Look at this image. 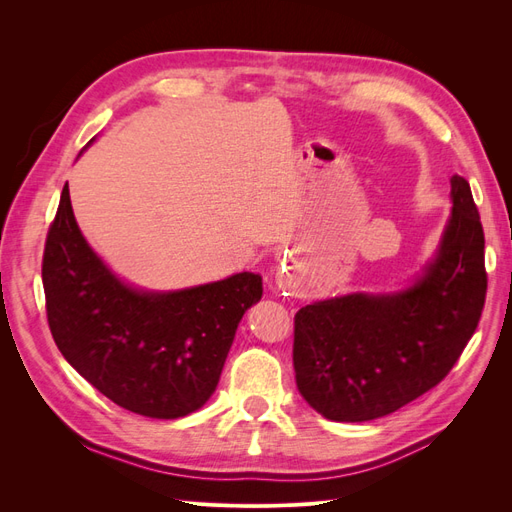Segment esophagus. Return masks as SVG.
Wrapping results in <instances>:
<instances>
[{"label": "esophagus", "instance_id": "esophagus-1", "mask_svg": "<svg viewBox=\"0 0 512 512\" xmlns=\"http://www.w3.org/2000/svg\"><path fill=\"white\" fill-rule=\"evenodd\" d=\"M275 288L277 290H290L292 288V277H290L288 271H280L275 275ZM284 294H288V292H284Z\"/></svg>", "mask_w": 512, "mask_h": 512}]
</instances>
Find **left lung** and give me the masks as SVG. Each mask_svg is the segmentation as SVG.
<instances>
[{
    "instance_id": "obj_1",
    "label": "left lung",
    "mask_w": 512,
    "mask_h": 512,
    "mask_svg": "<svg viewBox=\"0 0 512 512\" xmlns=\"http://www.w3.org/2000/svg\"><path fill=\"white\" fill-rule=\"evenodd\" d=\"M485 235L470 183L451 177L436 252L391 292H348L294 316L297 389L337 423L386 416L433 389L470 342L485 305Z\"/></svg>"
}]
</instances>
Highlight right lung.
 Returning <instances> with one entry per match:
<instances>
[{
    "label": "right lung",
    "mask_w": 512,
    "mask_h": 512,
    "mask_svg": "<svg viewBox=\"0 0 512 512\" xmlns=\"http://www.w3.org/2000/svg\"><path fill=\"white\" fill-rule=\"evenodd\" d=\"M42 284L64 359L117 406L164 421L207 404L243 314L262 297V277L250 271L179 290L121 280L83 237L68 188L46 237Z\"/></svg>",
    "instance_id": "right-lung-1"
}]
</instances>
